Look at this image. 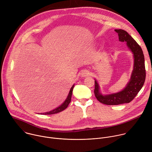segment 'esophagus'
Masks as SVG:
<instances>
[{"label":"esophagus","mask_w":152,"mask_h":152,"mask_svg":"<svg viewBox=\"0 0 152 152\" xmlns=\"http://www.w3.org/2000/svg\"><path fill=\"white\" fill-rule=\"evenodd\" d=\"M89 75L88 71L87 70H86V69L83 70L82 72H81V76L82 77H86V76H87V75Z\"/></svg>","instance_id":"34e87169"}]
</instances>
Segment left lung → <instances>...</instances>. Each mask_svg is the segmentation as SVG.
<instances>
[{
  "instance_id": "obj_1",
  "label": "left lung",
  "mask_w": 152,
  "mask_h": 152,
  "mask_svg": "<svg viewBox=\"0 0 152 152\" xmlns=\"http://www.w3.org/2000/svg\"><path fill=\"white\" fill-rule=\"evenodd\" d=\"M114 31L118 34L119 41L126 42L128 47L133 53L134 67L129 83L122 91L118 93L103 96L99 92L97 81H95V97L101 103L109 105H119L132 101L142 87L145 80L144 56L141 47L125 30L115 29Z\"/></svg>"
}]
</instances>
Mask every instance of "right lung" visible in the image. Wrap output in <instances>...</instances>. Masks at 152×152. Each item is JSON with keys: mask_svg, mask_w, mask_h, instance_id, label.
Here are the masks:
<instances>
[{"mask_svg": "<svg viewBox=\"0 0 152 152\" xmlns=\"http://www.w3.org/2000/svg\"><path fill=\"white\" fill-rule=\"evenodd\" d=\"M74 85L72 86V87H71L70 91H69V95L66 98V99L65 100V101L60 105V107H57V108L51 111H49V112H47V113H42L44 115H50V114H56V113H60L62 111H64V110H65L68 105L69 104V103L71 102V97H72V90H73V88H74Z\"/></svg>", "mask_w": 152, "mask_h": 152, "instance_id": "1", "label": "right lung"}]
</instances>
